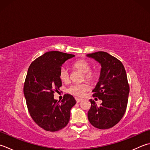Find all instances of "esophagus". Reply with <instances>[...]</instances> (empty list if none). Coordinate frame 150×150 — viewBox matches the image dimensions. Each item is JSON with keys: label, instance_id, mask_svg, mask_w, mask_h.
Returning <instances> with one entry per match:
<instances>
[{"label": "esophagus", "instance_id": "obj_1", "mask_svg": "<svg viewBox=\"0 0 150 150\" xmlns=\"http://www.w3.org/2000/svg\"><path fill=\"white\" fill-rule=\"evenodd\" d=\"M76 101H77V103H80L81 101H83V99H79V98H76Z\"/></svg>", "mask_w": 150, "mask_h": 150}]
</instances>
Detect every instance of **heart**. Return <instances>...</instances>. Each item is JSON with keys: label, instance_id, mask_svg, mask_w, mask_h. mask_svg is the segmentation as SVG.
<instances>
[{"label": "heart", "instance_id": "heart-1", "mask_svg": "<svg viewBox=\"0 0 150 150\" xmlns=\"http://www.w3.org/2000/svg\"><path fill=\"white\" fill-rule=\"evenodd\" d=\"M72 67L83 73V79L88 81H93L96 78V73L91 70V65L89 62L85 60H79L72 64ZM59 78L60 80L66 83L69 80V75L68 70L66 67H62L59 72ZM89 87L86 84H74L68 88V92L75 96H83L84 92L88 90Z\"/></svg>", "mask_w": 150, "mask_h": 150}]
</instances>
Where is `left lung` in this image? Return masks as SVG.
I'll list each match as a JSON object with an SVG mask.
<instances>
[{
  "instance_id": "1",
  "label": "left lung",
  "mask_w": 150,
  "mask_h": 150,
  "mask_svg": "<svg viewBox=\"0 0 150 150\" xmlns=\"http://www.w3.org/2000/svg\"><path fill=\"white\" fill-rule=\"evenodd\" d=\"M87 57L101 64L100 77L92 96L102 100L98 106L90 99L88 118L93 127L107 129L118 124L125 112L129 93L127 74L121 62L106 52H96Z\"/></svg>"
}]
</instances>
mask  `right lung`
<instances>
[{
	"instance_id": "obj_1",
	"label": "right lung",
	"mask_w": 150,
	"mask_h": 150,
	"mask_svg": "<svg viewBox=\"0 0 150 150\" xmlns=\"http://www.w3.org/2000/svg\"><path fill=\"white\" fill-rule=\"evenodd\" d=\"M75 55L49 51L37 58L28 67L23 92L30 116L44 130L58 131L68 124L70 110L76 103L73 96L64 94L62 101L54 99V93L62 86L61 66Z\"/></svg>"
}]
</instances>
